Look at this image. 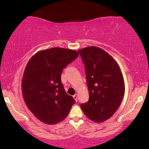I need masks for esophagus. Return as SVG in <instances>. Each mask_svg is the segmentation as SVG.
<instances>
[{"instance_id": "34e87169", "label": "esophagus", "mask_w": 149, "mask_h": 149, "mask_svg": "<svg viewBox=\"0 0 149 149\" xmlns=\"http://www.w3.org/2000/svg\"><path fill=\"white\" fill-rule=\"evenodd\" d=\"M73 98L75 99V100H76V102L78 101V94H75L74 95H73Z\"/></svg>"}]
</instances>
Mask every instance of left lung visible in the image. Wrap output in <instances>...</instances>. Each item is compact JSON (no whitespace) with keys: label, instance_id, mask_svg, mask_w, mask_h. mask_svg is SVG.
Wrapping results in <instances>:
<instances>
[{"label":"left lung","instance_id":"obj_1","mask_svg":"<svg viewBox=\"0 0 149 149\" xmlns=\"http://www.w3.org/2000/svg\"><path fill=\"white\" fill-rule=\"evenodd\" d=\"M78 52L89 94L88 101L80 107L88 119L100 123L112 117L121 104L125 91L122 73L112 56L101 48L88 47Z\"/></svg>","mask_w":149,"mask_h":149}]
</instances>
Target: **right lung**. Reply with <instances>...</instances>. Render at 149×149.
Here are the masks:
<instances>
[{"mask_svg": "<svg viewBox=\"0 0 149 149\" xmlns=\"http://www.w3.org/2000/svg\"><path fill=\"white\" fill-rule=\"evenodd\" d=\"M78 56L75 50L54 47L39 51L26 65L22 96L30 111L43 123L55 125L63 121L75 103L65 91L61 73Z\"/></svg>", "mask_w": 149, "mask_h": 149, "instance_id": "add662e5", "label": "right lung"}]
</instances>
